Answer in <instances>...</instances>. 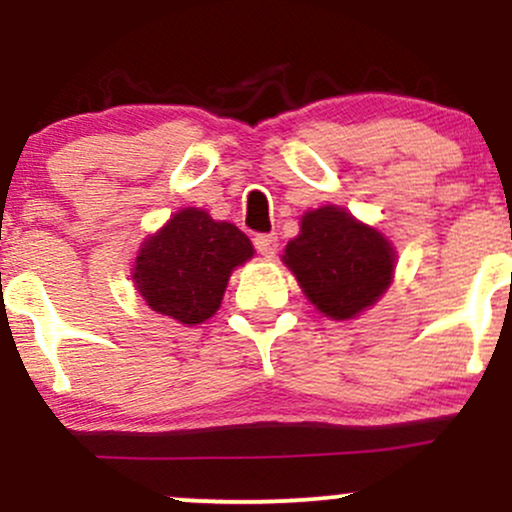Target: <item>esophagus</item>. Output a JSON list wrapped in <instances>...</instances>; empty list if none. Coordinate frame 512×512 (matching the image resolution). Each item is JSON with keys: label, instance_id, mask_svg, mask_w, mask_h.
I'll return each mask as SVG.
<instances>
[{"label": "esophagus", "instance_id": "1", "mask_svg": "<svg viewBox=\"0 0 512 512\" xmlns=\"http://www.w3.org/2000/svg\"><path fill=\"white\" fill-rule=\"evenodd\" d=\"M255 250L264 257H272L279 250V240L274 233H260V236H255Z\"/></svg>", "mask_w": 512, "mask_h": 512}]
</instances>
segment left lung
Returning a JSON list of instances; mask_svg holds the SVG:
<instances>
[{
  "label": "left lung",
  "instance_id": "1",
  "mask_svg": "<svg viewBox=\"0 0 512 512\" xmlns=\"http://www.w3.org/2000/svg\"><path fill=\"white\" fill-rule=\"evenodd\" d=\"M281 260L308 301L332 320H351L370 308L395 274L390 240L334 204L303 216L301 233Z\"/></svg>",
  "mask_w": 512,
  "mask_h": 512
}]
</instances>
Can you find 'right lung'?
<instances>
[{"instance_id":"add662e5","label":"right lung","mask_w":512,"mask_h":512,"mask_svg":"<svg viewBox=\"0 0 512 512\" xmlns=\"http://www.w3.org/2000/svg\"><path fill=\"white\" fill-rule=\"evenodd\" d=\"M252 255L238 226L187 207L144 240L132 279L151 310L192 327L219 310L228 276Z\"/></svg>"}]
</instances>
